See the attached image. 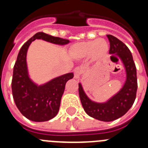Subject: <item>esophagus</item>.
<instances>
[{
    "mask_svg": "<svg viewBox=\"0 0 148 148\" xmlns=\"http://www.w3.org/2000/svg\"><path fill=\"white\" fill-rule=\"evenodd\" d=\"M82 74V69L80 67H76L74 70V77L75 79H78Z\"/></svg>",
    "mask_w": 148,
    "mask_h": 148,
    "instance_id": "1",
    "label": "esophagus"
}]
</instances>
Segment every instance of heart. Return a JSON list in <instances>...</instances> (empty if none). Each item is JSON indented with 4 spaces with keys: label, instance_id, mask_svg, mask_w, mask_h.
<instances>
[{
    "label": "heart",
    "instance_id": "1",
    "mask_svg": "<svg viewBox=\"0 0 148 148\" xmlns=\"http://www.w3.org/2000/svg\"><path fill=\"white\" fill-rule=\"evenodd\" d=\"M109 49L108 41L99 38L73 44L70 48V54L75 59H84L89 57L93 62H100L107 57Z\"/></svg>",
    "mask_w": 148,
    "mask_h": 148
}]
</instances>
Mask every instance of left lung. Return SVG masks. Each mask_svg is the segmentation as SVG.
Instances as JSON below:
<instances>
[{
  "label": "left lung",
  "instance_id": "obj_1",
  "mask_svg": "<svg viewBox=\"0 0 148 148\" xmlns=\"http://www.w3.org/2000/svg\"><path fill=\"white\" fill-rule=\"evenodd\" d=\"M110 41V55H117L121 59L125 73L126 81L121 90L105 102L92 101L85 93L82 84H78V92L83 108L87 115L103 121H112L127 112L134 103L137 91L136 68L130 49L122 41L113 35H107ZM113 56H111L113 59Z\"/></svg>",
  "mask_w": 148,
  "mask_h": 148
}]
</instances>
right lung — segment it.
I'll return each mask as SVG.
<instances>
[{
	"instance_id": "add662e5",
	"label": "right lung",
	"mask_w": 148,
	"mask_h": 148,
	"mask_svg": "<svg viewBox=\"0 0 148 148\" xmlns=\"http://www.w3.org/2000/svg\"><path fill=\"white\" fill-rule=\"evenodd\" d=\"M35 39L61 46L69 44L70 40L38 32L22 46L18 55L12 82L13 99L23 116L31 121L41 122L52 119L58 113L66 83L74 75L69 73L43 84L35 83L29 74L27 55L29 47Z\"/></svg>"
}]
</instances>
